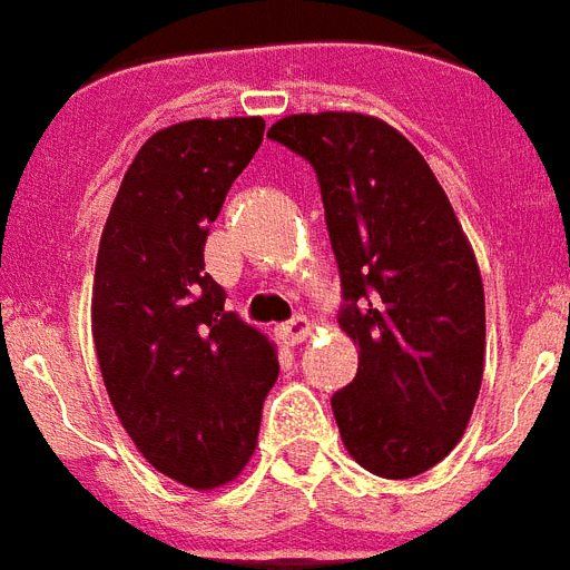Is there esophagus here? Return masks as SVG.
Masks as SVG:
<instances>
[{"mask_svg":"<svg viewBox=\"0 0 570 570\" xmlns=\"http://www.w3.org/2000/svg\"><path fill=\"white\" fill-rule=\"evenodd\" d=\"M277 336H281L286 345H298V342H304L309 336V322L304 316L289 318L284 325H277Z\"/></svg>","mask_w":570,"mask_h":570,"instance_id":"34e87169","label":"esophagus"}]
</instances>
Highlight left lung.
I'll return each mask as SVG.
<instances>
[{
	"mask_svg": "<svg viewBox=\"0 0 570 570\" xmlns=\"http://www.w3.org/2000/svg\"><path fill=\"white\" fill-rule=\"evenodd\" d=\"M269 137L316 169L360 348L331 397L348 453L377 478L442 462L469 428L485 357L478 261L445 189L404 134L365 114H293Z\"/></svg>",
	"mask_w": 570,
	"mask_h": 570,
	"instance_id": "obj_1",
	"label": "left lung"
}]
</instances>
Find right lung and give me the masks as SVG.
<instances>
[{"label":"right lung","mask_w":570,"mask_h":570,"mask_svg":"<svg viewBox=\"0 0 570 570\" xmlns=\"http://www.w3.org/2000/svg\"><path fill=\"white\" fill-rule=\"evenodd\" d=\"M261 117L189 119L151 134L101 230L92 342L105 390L160 474L216 489L257 445L277 354L225 309L205 243L230 184L263 142Z\"/></svg>","instance_id":"right-lung-1"}]
</instances>
